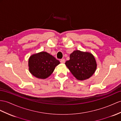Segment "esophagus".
Masks as SVG:
<instances>
[{"label":"esophagus","instance_id":"obj_1","mask_svg":"<svg viewBox=\"0 0 121 121\" xmlns=\"http://www.w3.org/2000/svg\"><path fill=\"white\" fill-rule=\"evenodd\" d=\"M60 63H62V64H64V63H65V61H66V60H65V59H62V60H60Z\"/></svg>","mask_w":121,"mask_h":121}]
</instances>
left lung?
Listing matches in <instances>:
<instances>
[{
  "instance_id": "obj_1",
  "label": "left lung",
  "mask_w": 121,
  "mask_h": 121,
  "mask_svg": "<svg viewBox=\"0 0 121 121\" xmlns=\"http://www.w3.org/2000/svg\"><path fill=\"white\" fill-rule=\"evenodd\" d=\"M65 65L73 75L79 81L90 78L95 72L97 66L95 59L92 54L79 50L73 51Z\"/></svg>"
}]
</instances>
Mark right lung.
Masks as SVG:
<instances>
[{"label": "right lung", "mask_w": 121, "mask_h": 121, "mask_svg": "<svg viewBox=\"0 0 121 121\" xmlns=\"http://www.w3.org/2000/svg\"><path fill=\"white\" fill-rule=\"evenodd\" d=\"M60 64L54 56L46 52H41L31 55L29 59V71L38 78L45 79L54 71Z\"/></svg>", "instance_id": "add662e5"}]
</instances>
